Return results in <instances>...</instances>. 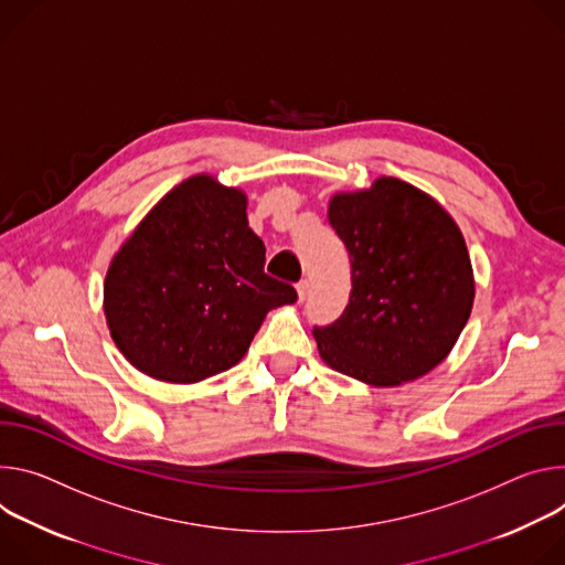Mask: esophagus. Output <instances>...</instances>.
I'll return each mask as SVG.
<instances>
[{
	"label": "esophagus",
	"instance_id": "34e87169",
	"mask_svg": "<svg viewBox=\"0 0 565 565\" xmlns=\"http://www.w3.org/2000/svg\"><path fill=\"white\" fill-rule=\"evenodd\" d=\"M307 291H309V282L307 280H300L298 285H296V294H298V302H302L305 300V296H307Z\"/></svg>",
	"mask_w": 565,
	"mask_h": 565
}]
</instances>
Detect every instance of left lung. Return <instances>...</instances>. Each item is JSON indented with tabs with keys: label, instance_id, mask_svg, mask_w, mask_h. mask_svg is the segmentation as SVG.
I'll return each instance as SVG.
<instances>
[{
	"label": "left lung",
	"instance_id": "8db88e82",
	"mask_svg": "<svg viewBox=\"0 0 565 565\" xmlns=\"http://www.w3.org/2000/svg\"><path fill=\"white\" fill-rule=\"evenodd\" d=\"M328 220L348 248L352 291L332 326L315 328L323 361L377 388L419 380L447 359L473 307L458 224L395 177L337 193Z\"/></svg>",
	"mask_w": 565,
	"mask_h": 565
}]
</instances>
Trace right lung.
<instances>
[{"label": "right lung", "instance_id": "add662e5", "mask_svg": "<svg viewBox=\"0 0 565 565\" xmlns=\"http://www.w3.org/2000/svg\"><path fill=\"white\" fill-rule=\"evenodd\" d=\"M296 289L265 274L246 195L211 174L181 181L122 242L103 307L116 348L168 384H195L235 365L265 317Z\"/></svg>", "mask_w": 565, "mask_h": 565}]
</instances>
